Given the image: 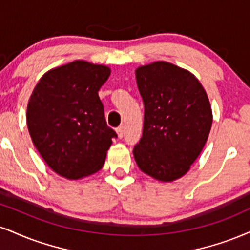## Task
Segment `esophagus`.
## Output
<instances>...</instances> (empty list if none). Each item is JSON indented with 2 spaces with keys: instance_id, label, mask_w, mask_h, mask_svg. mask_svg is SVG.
<instances>
[{
  "instance_id": "34e87169",
  "label": "esophagus",
  "mask_w": 250,
  "mask_h": 250,
  "mask_svg": "<svg viewBox=\"0 0 250 250\" xmlns=\"http://www.w3.org/2000/svg\"><path fill=\"white\" fill-rule=\"evenodd\" d=\"M116 132H117V135H118L119 139H122L123 135H124V127H123V126H119V127H117Z\"/></svg>"
}]
</instances>
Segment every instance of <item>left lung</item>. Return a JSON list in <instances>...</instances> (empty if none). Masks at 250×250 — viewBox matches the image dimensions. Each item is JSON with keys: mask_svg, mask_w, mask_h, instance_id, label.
Masks as SVG:
<instances>
[{"mask_svg": "<svg viewBox=\"0 0 250 250\" xmlns=\"http://www.w3.org/2000/svg\"><path fill=\"white\" fill-rule=\"evenodd\" d=\"M135 79L145 106L135 162L148 176L172 182L189 171L208 141L210 101L192 73L166 61L138 67Z\"/></svg>", "mask_w": 250, "mask_h": 250, "instance_id": "1", "label": "left lung"}]
</instances>
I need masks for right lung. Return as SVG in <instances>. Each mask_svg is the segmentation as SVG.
Returning a JSON list of instances; mask_svg holds the SVG:
<instances>
[{"label":"right lung","instance_id":"obj_1","mask_svg":"<svg viewBox=\"0 0 250 250\" xmlns=\"http://www.w3.org/2000/svg\"><path fill=\"white\" fill-rule=\"evenodd\" d=\"M110 73L104 64L75 60L48 70L33 89L26 110L29 133L60 176L80 180L105 162L117 134L106 125L98 90Z\"/></svg>","mask_w":250,"mask_h":250}]
</instances>
